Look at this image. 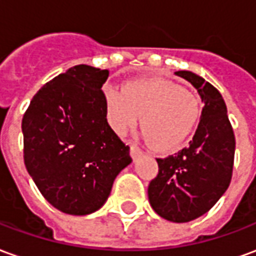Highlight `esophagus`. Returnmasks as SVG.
<instances>
[{"label": "esophagus", "instance_id": "esophagus-1", "mask_svg": "<svg viewBox=\"0 0 256 256\" xmlns=\"http://www.w3.org/2000/svg\"><path fill=\"white\" fill-rule=\"evenodd\" d=\"M130 155H132L133 159H137V158H140V156L142 155V150H140L137 145L132 144L130 145Z\"/></svg>", "mask_w": 256, "mask_h": 256}]
</instances>
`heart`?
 Segmentation results:
<instances>
[{"label": "heart", "mask_w": 256, "mask_h": 256, "mask_svg": "<svg viewBox=\"0 0 256 256\" xmlns=\"http://www.w3.org/2000/svg\"><path fill=\"white\" fill-rule=\"evenodd\" d=\"M104 106L110 128L123 136L140 126L150 146L162 154L180 150L196 128L200 102L192 92L160 78H138L120 92L106 88Z\"/></svg>", "instance_id": "heart-1"}]
</instances>
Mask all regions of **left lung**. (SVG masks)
Returning <instances> with one entry per match:
<instances>
[{
    "label": "left lung",
    "instance_id": "1",
    "mask_svg": "<svg viewBox=\"0 0 256 256\" xmlns=\"http://www.w3.org/2000/svg\"><path fill=\"white\" fill-rule=\"evenodd\" d=\"M198 89L204 102L192 141L164 159H156L159 172L148 186L152 208L162 218L189 222L214 207L232 180L236 140L222 96L190 71H177Z\"/></svg>",
    "mask_w": 256,
    "mask_h": 256
}]
</instances>
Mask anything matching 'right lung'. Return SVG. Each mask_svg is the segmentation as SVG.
<instances>
[{
    "mask_svg": "<svg viewBox=\"0 0 256 256\" xmlns=\"http://www.w3.org/2000/svg\"><path fill=\"white\" fill-rule=\"evenodd\" d=\"M110 71L86 64L49 80L23 115V158L42 196L71 215L106 203L130 148L106 122L102 84Z\"/></svg>",
    "mask_w": 256,
    "mask_h": 256,
    "instance_id": "obj_1",
    "label": "right lung"
}]
</instances>
